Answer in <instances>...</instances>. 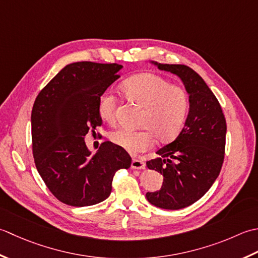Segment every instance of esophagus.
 <instances>
[{
	"label": "esophagus",
	"instance_id": "obj_1",
	"mask_svg": "<svg viewBox=\"0 0 258 258\" xmlns=\"http://www.w3.org/2000/svg\"><path fill=\"white\" fill-rule=\"evenodd\" d=\"M131 168H133V169H145L146 164L144 160L135 158L133 159V162H131Z\"/></svg>",
	"mask_w": 258,
	"mask_h": 258
}]
</instances>
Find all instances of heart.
Here are the masks:
<instances>
[{"mask_svg": "<svg viewBox=\"0 0 258 258\" xmlns=\"http://www.w3.org/2000/svg\"><path fill=\"white\" fill-rule=\"evenodd\" d=\"M122 91L130 101L144 108L140 115V130L121 128L110 136L112 143L131 154L151 148L157 138L168 143L180 134L189 112V97L185 89L160 76L141 73L127 79ZM115 98L106 91L98 100V113L109 123L115 121Z\"/></svg>", "mask_w": 258, "mask_h": 258, "instance_id": "b5f03b06", "label": "heart"}]
</instances>
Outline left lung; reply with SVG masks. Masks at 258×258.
<instances>
[{
  "mask_svg": "<svg viewBox=\"0 0 258 258\" xmlns=\"http://www.w3.org/2000/svg\"><path fill=\"white\" fill-rule=\"evenodd\" d=\"M152 63L181 79L190 103L180 134L157 151L158 158L147 161L149 169L164 176L160 190L147 192V199L156 207L176 210L199 201L217 179L227 127L217 98L197 72L183 64Z\"/></svg>",
  "mask_w": 258,
  "mask_h": 258,
  "instance_id": "8db88e82",
  "label": "left lung"
}]
</instances>
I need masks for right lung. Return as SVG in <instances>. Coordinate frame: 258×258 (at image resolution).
I'll return each instance as SVG.
<instances>
[{"mask_svg": "<svg viewBox=\"0 0 258 258\" xmlns=\"http://www.w3.org/2000/svg\"><path fill=\"white\" fill-rule=\"evenodd\" d=\"M117 63L75 62L66 66L36 97L32 114L35 167L49 190L63 204L91 206L107 199L119 169H128L131 157L112 143L96 155L85 136L102 124L98 100L120 78Z\"/></svg>", "mask_w": 258, "mask_h": 258, "instance_id": "add662e5", "label": "right lung"}]
</instances>
